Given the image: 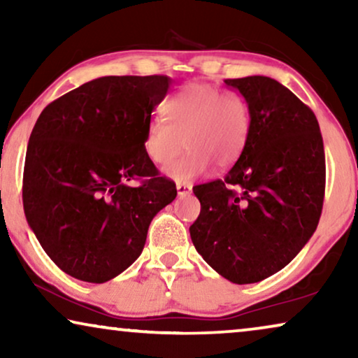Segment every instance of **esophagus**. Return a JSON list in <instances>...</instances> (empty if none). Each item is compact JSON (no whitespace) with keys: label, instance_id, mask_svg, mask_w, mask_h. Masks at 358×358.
Instances as JSON below:
<instances>
[{"label":"esophagus","instance_id":"esophagus-1","mask_svg":"<svg viewBox=\"0 0 358 358\" xmlns=\"http://www.w3.org/2000/svg\"><path fill=\"white\" fill-rule=\"evenodd\" d=\"M176 189H178L179 197H185V195H189L190 192H192V185H190V184L179 182L178 185H176Z\"/></svg>","mask_w":358,"mask_h":358}]
</instances>
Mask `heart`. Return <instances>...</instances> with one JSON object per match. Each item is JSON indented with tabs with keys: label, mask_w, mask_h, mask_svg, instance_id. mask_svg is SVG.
Masks as SVG:
<instances>
[{
	"label": "heart",
	"mask_w": 358,
	"mask_h": 358,
	"mask_svg": "<svg viewBox=\"0 0 358 358\" xmlns=\"http://www.w3.org/2000/svg\"><path fill=\"white\" fill-rule=\"evenodd\" d=\"M163 117L146 127L145 151L178 182H190L207 173L212 163L231 166L246 148L251 134V109L241 94L210 83H190L163 104Z\"/></svg>",
	"instance_id": "heart-1"
}]
</instances>
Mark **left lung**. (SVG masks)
<instances>
[{"label":"left lung","instance_id":"8db88e82","mask_svg":"<svg viewBox=\"0 0 358 358\" xmlns=\"http://www.w3.org/2000/svg\"><path fill=\"white\" fill-rule=\"evenodd\" d=\"M251 109L246 148L224 179L195 185V249L227 280L256 283L282 271L320 223L326 187L316 115L267 76L224 80Z\"/></svg>","mask_w":358,"mask_h":358}]
</instances>
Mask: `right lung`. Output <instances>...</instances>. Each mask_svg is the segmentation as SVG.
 <instances>
[{
	"label": "right lung",
	"instance_id": "add662e5",
	"mask_svg": "<svg viewBox=\"0 0 358 358\" xmlns=\"http://www.w3.org/2000/svg\"><path fill=\"white\" fill-rule=\"evenodd\" d=\"M169 85L161 75L97 78L50 102L34 125L24 213L47 256L78 280L104 283L130 267L151 220L178 195L143 146Z\"/></svg>",
	"mask_w": 358,
	"mask_h": 358
}]
</instances>
